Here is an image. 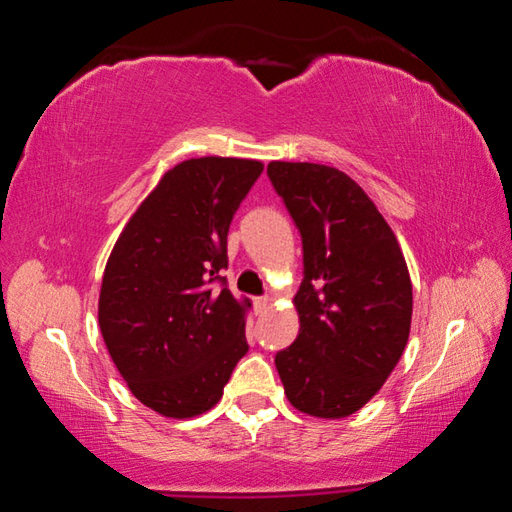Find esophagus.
I'll return each instance as SVG.
<instances>
[{"instance_id":"esophagus-1","label":"esophagus","mask_w":512,"mask_h":512,"mask_svg":"<svg viewBox=\"0 0 512 512\" xmlns=\"http://www.w3.org/2000/svg\"><path fill=\"white\" fill-rule=\"evenodd\" d=\"M255 305H257V309H259V311H266L268 307H271V298H268V296L257 298V300H255Z\"/></svg>"}]
</instances>
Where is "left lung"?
<instances>
[{"mask_svg":"<svg viewBox=\"0 0 512 512\" xmlns=\"http://www.w3.org/2000/svg\"><path fill=\"white\" fill-rule=\"evenodd\" d=\"M268 178L302 239L300 332L275 354L289 402L316 418L359 411L409 341L413 291L400 244L350 176L271 162Z\"/></svg>","mask_w":512,"mask_h":512,"instance_id":"1","label":"left lung"}]
</instances>
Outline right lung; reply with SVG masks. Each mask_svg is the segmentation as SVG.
<instances>
[{
    "instance_id": "obj_1",
    "label": "right lung",
    "mask_w": 512,
    "mask_h": 512,
    "mask_svg": "<svg viewBox=\"0 0 512 512\" xmlns=\"http://www.w3.org/2000/svg\"><path fill=\"white\" fill-rule=\"evenodd\" d=\"M264 164L194 158L167 171L126 223L103 273L99 327L144 406L192 418L221 400L248 352L246 309L221 275L232 216Z\"/></svg>"
}]
</instances>
